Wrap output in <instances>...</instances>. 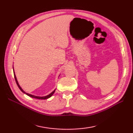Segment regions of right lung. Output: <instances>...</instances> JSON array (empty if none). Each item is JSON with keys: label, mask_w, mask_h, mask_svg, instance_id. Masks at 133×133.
Instances as JSON below:
<instances>
[{"label": "right lung", "mask_w": 133, "mask_h": 133, "mask_svg": "<svg viewBox=\"0 0 133 133\" xmlns=\"http://www.w3.org/2000/svg\"><path fill=\"white\" fill-rule=\"evenodd\" d=\"M13 70H14V78H15V81H16V84H17V85H18V87L19 88V89L21 90V91L23 92V93H24V94H26V95H27L28 96H29V97H31V98H36V99H47V98H50L51 97V96L53 95V94L54 93V92L55 91V90H54V91L52 92H51L50 94H49V95H46V96H44V97H39V96H36V95H32V94H29V93H27V92H25L24 90L22 89V88H21V87L20 86V85L19 84V83H18V81H17V79H16V75H15V72H14V67H13Z\"/></svg>", "instance_id": "right-lung-1"}]
</instances>
